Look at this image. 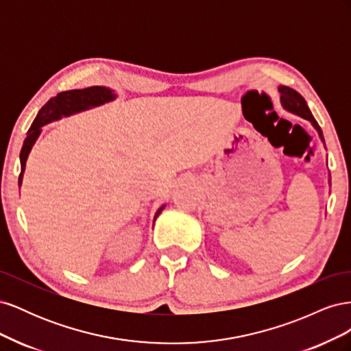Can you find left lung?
I'll use <instances>...</instances> for the list:
<instances>
[{"instance_id":"obj_1","label":"left lung","mask_w":351,"mask_h":351,"mask_svg":"<svg viewBox=\"0 0 351 351\" xmlns=\"http://www.w3.org/2000/svg\"><path fill=\"white\" fill-rule=\"evenodd\" d=\"M278 92H280V95H281V104H282V107H284L285 110H289V111L297 114V115H300L302 119L309 120V121L313 124L315 129L317 130V133H319L321 139H322V142H324V134H322L321 127H319V124L316 123V120L313 119V115H312L309 107H307V104H306V101L303 99L302 95H300L299 92H295L294 89L287 88V86H280V88H278Z\"/></svg>"}]
</instances>
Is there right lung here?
Here are the masks:
<instances>
[{
    "mask_svg": "<svg viewBox=\"0 0 351 351\" xmlns=\"http://www.w3.org/2000/svg\"><path fill=\"white\" fill-rule=\"evenodd\" d=\"M114 98H115V95L112 93V90H110L108 88H102V86L66 90V92L58 93L57 97L51 98L44 105V107L39 110L36 119L30 125L27 137L23 142L22 151H20V164H22V171H20V176H19V186L22 184L27 155L32 149V146H34L35 141L38 139L42 125L49 123V121L58 120L62 115H70L73 112H79L83 110H88L90 107H97V105L108 102ZM161 210H162V208L156 212L155 218L161 214Z\"/></svg>",
    "mask_w": 351,
    "mask_h": 351,
    "instance_id": "right-lung-1",
    "label": "right lung"
}]
</instances>
